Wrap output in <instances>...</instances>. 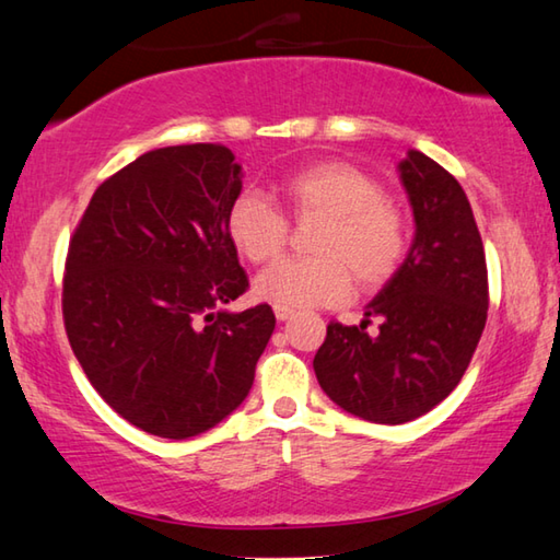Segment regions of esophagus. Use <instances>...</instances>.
I'll return each mask as SVG.
<instances>
[{
    "label": "esophagus",
    "mask_w": 560,
    "mask_h": 560,
    "mask_svg": "<svg viewBox=\"0 0 560 560\" xmlns=\"http://www.w3.org/2000/svg\"><path fill=\"white\" fill-rule=\"evenodd\" d=\"M293 313H296V311L289 308V306H273V315H277V320H289Z\"/></svg>",
    "instance_id": "34e87169"
}]
</instances>
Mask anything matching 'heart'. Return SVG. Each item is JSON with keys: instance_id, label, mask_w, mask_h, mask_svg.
<instances>
[{"instance_id": "b5f03b06", "label": "heart", "mask_w": 560, "mask_h": 560, "mask_svg": "<svg viewBox=\"0 0 560 560\" xmlns=\"http://www.w3.org/2000/svg\"><path fill=\"white\" fill-rule=\"evenodd\" d=\"M296 218H323L311 259H281L254 279V293L277 306H332L362 291L384 287L406 257L409 235L401 210L384 196L368 171L348 161H320L279 186ZM225 228L242 257L261 264L287 247L289 222L254 190L230 202Z\"/></svg>"}]
</instances>
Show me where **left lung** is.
<instances>
[{
  "instance_id": "left-lung-1",
  "label": "left lung",
  "mask_w": 560,
  "mask_h": 560,
  "mask_svg": "<svg viewBox=\"0 0 560 560\" xmlns=\"http://www.w3.org/2000/svg\"><path fill=\"white\" fill-rule=\"evenodd\" d=\"M399 176L413 210V242L360 325L330 323L313 370L330 401L372 423L429 413L463 380L487 320V264L465 190L409 149ZM370 317L381 328L366 332Z\"/></svg>"
}]
</instances>
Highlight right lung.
<instances>
[{
	"label": "right lung",
	"instance_id": "add662e5",
	"mask_svg": "<svg viewBox=\"0 0 560 560\" xmlns=\"http://www.w3.org/2000/svg\"><path fill=\"white\" fill-rule=\"evenodd\" d=\"M242 166L222 144L141 154L95 190L70 240L63 320L80 368L131 425L161 439L210 431L247 399L273 332L225 218Z\"/></svg>",
	"mask_w": 560,
	"mask_h": 560
}]
</instances>
